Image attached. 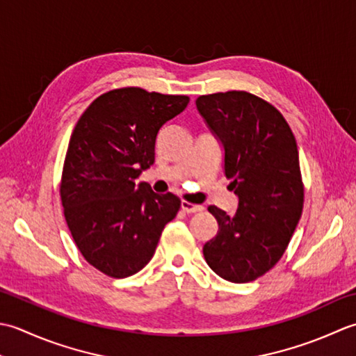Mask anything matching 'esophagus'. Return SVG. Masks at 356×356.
Segmentation results:
<instances>
[{"instance_id": "esophagus-1", "label": "esophagus", "mask_w": 356, "mask_h": 356, "mask_svg": "<svg viewBox=\"0 0 356 356\" xmlns=\"http://www.w3.org/2000/svg\"><path fill=\"white\" fill-rule=\"evenodd\" d=\"M181 209L184 210L186 213H195V212H201L202 206L200 204H193V202H188V201H181Z\"/></svg>"}]
</instances>
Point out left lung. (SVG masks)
<instances>
[{
    "instance_id": "8db88e82",
    "label": "left lung",
    "mask_w": 356,
    "mask_h": 356,
    "mask_svg": "<svg viewBox=\"0 0 356 356\" xmlns=\"http://www.w3.org/2000/svg\"><path fill=\"white\" fill-rule=\"evenodd\" d=\"M195 103L222 144L224 172L239 200L234 216L209 206L220 229L202 253L221 278L249 282L278 263L301 218L296 140L278 108L253 93L218 92Z\"/></svg>"
}]
</instances>
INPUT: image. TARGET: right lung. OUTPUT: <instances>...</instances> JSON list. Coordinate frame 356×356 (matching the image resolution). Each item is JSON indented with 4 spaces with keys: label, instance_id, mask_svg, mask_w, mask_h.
<instances>
[{
    "label": "right lung",
    "instance_id": "right-lung-1",
    "mask_svg": "<svg viewBox=\"0 0 356 356\" xmlns=\"http://www.w3.org/2000/svg\"><path fill=\"white\" fill-rule=\"evenodd\" d=\"M186 95L121 87L99 95L72 132L60 197L78 250L112 278L140 272L152 259L181 200L136 183L155 163L159 129L184 111Z\"/></svg>",
    "mask_w": 356,
    "mask_h": 356
}]
</instances>
